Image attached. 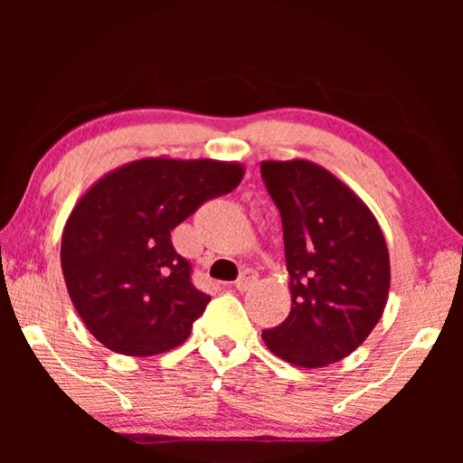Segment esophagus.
Instances as JSON below:
<instances>
[{"instance_id":"1","label":"esophagus","mask_w":463,"mask_h":463,"mask_svg":"<svg viewBox=\"0 0 463 463\" xmlns=\"http://www.w3.org/2000/svg\"><path fill=\"white\" fill-rule=\"evenodd\" d=\"M257 282V274L252 269H244L242 274H240V278L236 280V288L240 290V293H246L252 284Z\"/></svg>"}]
</instances>
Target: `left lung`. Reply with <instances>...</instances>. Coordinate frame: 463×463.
Wrapping results in <instances>:
<instances>
[{
	"instance_id": "8db88e82",
	"label": "left lung",
	"mask_w": 463,
	"mask_h": 463,
	"mask_svg": "<svg viewBox=\"0 0 463 463\" xmlns=\"http://www.w3.org/2000/svg\"><path fill=\"white\" fill-rule=\"evenodd\" d=\"M282 217L290 314L263 331L278 358L318 369L350 356L382 318L390 252L371 208L309 160L261 162Z\"/></svg>"
}]
</instances>
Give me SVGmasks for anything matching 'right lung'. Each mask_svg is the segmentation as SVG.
Instances as JSON below:
<instances>
[{
    "mask_svg": "<svg viewBox=\"0 0 463 463\" xmlns=\"http://www.w3.org/2000/svg\"><path fill=\"white\" fill-rule=\"evenodd\" d=\"M242 176L240 162L154 156L122 164L81 195L62 230L61 268L99 344L156 356L189 337L211 297L192 284L170 232Z\"/></svg>",
    "mask_w": 463,
    "mask_h": 463,
    "instance_id": "add662e5",
    "label": "right lung"
}]
</instances>
